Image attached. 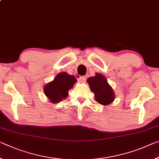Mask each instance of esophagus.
<instances>
[{
    "label": "esophagus",
    "mask_w": 159,
    "mask_h": 159,
    "mask_svg": "<svg viewBox=\"0 0 159 159\" xmlns=\"http://www.w3.org/2000/svg\"><path fill=\"white\" fill-rule=\"evenodd\" d=\"M77 79L80 82H85V79H86V78H85V76H77Z\"/></svg>",
    "instance_id": "1"
}]
</instances>
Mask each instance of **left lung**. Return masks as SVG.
I'll use <instances>...</instances> for the list:
<instances>
[{
	"label": "left lung",
	"instance_id": "1",
	"mask_svg": "<svg viewBox=\"0 0 159 159\" xmlns=\"http://www.w3.org/2000/svg\"><path fill=\"white\" fill-rule=\"evenodd\" d=\"M90 89L95 94V99L102 105H108L114 101L115 95L112 88L104 75L96 73L95 76L87 79Z\"/></svg>",
	"mask_w": 159,
	"mask_h": 159
}]
</instances>
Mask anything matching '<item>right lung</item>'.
<instances>
[{"mask_svg":"<svg viewBox=\"0 0 159 159\" xmlns=\"http://www.w3.org/2000/svg\"><path fill=\"white\" fill-rule=\"evenodd\" d=\"M76 82L74 75L68 74L66 72L59 73L52 81L44 85V93L50 102L57 103L68 96V91Z\"/></svg>","mask_w":159,"mask_h":159,"instance_id":"obj_1","label":"right lung"}]
</instances>
